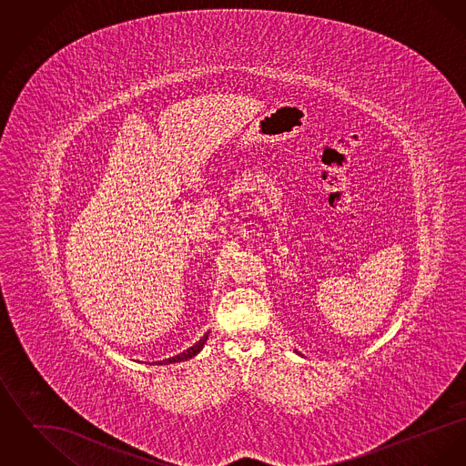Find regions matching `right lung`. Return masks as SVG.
Segmentation results:
<instances>
[{"instance_id":"right-lung-1","label":"right lung","mask_w":466,"mask_h":466,"mask_svg":"<svg viewBox=\"0 0 466 466\" xmlns=\"http://www.w3.org/2000/svg\"><path fill=\"white\" fill-rule=\"evenodd\" d=\"M209 333V332H208ZM208 333H204V337L199 339L192 348H188L187 351H183V353H179V355L173 356V358H167V360H162V361H158L157 365H167V363H177V361H185V360H190V358H194V356L200 353V350L204 348V344H206V340H208Z\"/></svg>"}]
</instances>
